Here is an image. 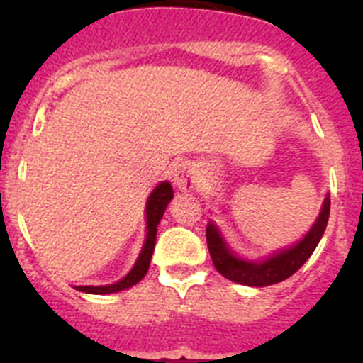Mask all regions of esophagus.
<instances>
[{
  "label": "esophagus",
  "mask_w": 363,
  "mask_h": 363,
  "mask_svg": "<svg viewBox=\"0 0 363 363\" xmlns=\"http://www.w3.org/2000/svg\"><path fill=\"white\" fill-rule=\"evenodd\" d=\"M174 184L182 191H191V189H194V185H196L194 171L189 165H179L174 171Z\"/></svg>",
  "instance_id": "34e87169"
}]
</instances>
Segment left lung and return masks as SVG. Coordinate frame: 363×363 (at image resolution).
Wrapping results in <instances>:
<instances>
[{"mask_svg": "<svg viewBox=\"0 0 363 363\" xmlns=\"http://www.w3.org/2000/svg\"><path fill=\"white\" fill-rule=\"evenodd\" d=\"M329 211H331V198L327 194L325 200H323L322 211H320V216L316 218L309 233L300 242L294 243L293 247L274 252L272 256L265 258L264 262H249V259L234 256L223 236H221V233L218 230V227L211 221L207 225V230H205V236H207V247H209L214 267L227 280L249 285V287H265V285L287 280L301 265L306 264L320 240H322L323 233H325L327 220H329Z\"/></svg>", "mask_w": 363, "mask_h": 363, "instance_id": "8db88e82", "label": "left lung"}]
</instances>
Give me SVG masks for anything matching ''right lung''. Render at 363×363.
Returning <instances> with one entry per match:
<instances>
[{"mask_svg": "<svg viewBox=\"0 0 363 363\" xmlns=\"http://www.w3.org/2000/svg\"><path fill=\"white\" fill-rule=\"evenodd\" d=\"M174 192H172V187L169 182H162L158 187L150 192L149 200H147L145 214H147V236L145 243H143V249L138 256L136 264L130 269V272L125 278H121L120 281L111 285H78L76 289L83 291V293H91V294H112L118 293V291L129 289L133 285H136L138 281H142V278L145 277L147 271H149L150 258H152L154 252V243H156V230H158V223L162 220L163 213H165L167 205L172 200Z\"/></svg>", "mask_w": 363, "mask_h": 363, "instance_id": "right-lung-1", "label": "right lung"}]
</instances>
